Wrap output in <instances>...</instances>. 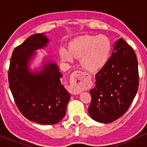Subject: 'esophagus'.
Wrapping results in <instances>:
<instances>
[{"label":"esophagus","mask_w":147,"mask_h":147,"mask_svg":"<svg viewBox=\"0 0 147 147\" xmlns=\"http://www.w3.org/2000/svg\"><path fill=\"white\" fill-rule=\"evenodd\" d=\"M74 79L72 81V93L73 95H78L81 92L80 87L85 85L86 79L90 77V75L80 70H76L72 73Z\"/></svg>","instance_id":"esophagus-1"}]
</instances>
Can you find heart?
<instances>
[{
  "mask_svg": "<svg viewBox=\"0 0 147 147\" xmlns=\"http://www.w3.org/2000/svg\"><path fill=\"white\" fill-rule=\"evenodd\" d=\"M111 52V43L104 35H83L77 37L70 43L69 50H63L61 57L64 61H71L80 58L83 68L95 71L107 63Z\"/></svg>",
  "mask_w": 147,
  "mask_h": 147,
  "instance_id": "heart-1",
  "label": "heart"
}]
</instances>
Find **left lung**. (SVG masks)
<instances>
[{
    "label": "left lung",
    "instance_id": "8db88e82",
    "mask_svg": "<svg viewBox=\"0 0 147 147\" xmlns=\"http://www.w3.org/2000/svg\"><path fill=\"white\" fill-rule=\"evenodd\" d=\"M113 50L115 52L95 75V86L90 90L89 115L94 120L104 124L125 113L139 86L138 60L132 47L120 38Z\"/></svg>",
    "mask_w": 147,
    "mask_h": 147
}]
</instances>
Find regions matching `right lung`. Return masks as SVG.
<instances>
[{
    "label": "right lung",
    "instance_id": "right-lung-1",
    "mask_svg": "<svg viewBox=\"0 0 147 147\" xmlns=\"http://www.w3.org/2000/svg\"><path fill=\"white\" fill-rule=\"evenodd\" d=\"M45 35L35 34L14 48L8 70L9 88L18 109L32 122L55 124L60 122L70 98L56 63L50 62L41 72H30L29 60L34 51L46 46Z\"/></svg>",
    "mask_w": 147,
    "mask_h": 147
}]
</instances>
